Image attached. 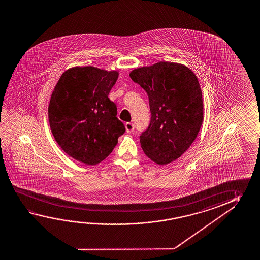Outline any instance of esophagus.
<instances>
[{"mask_svg":"<svg viewBox=\"0 0 260 260\" xmlns=\"http://www.w3.org/2000/svg\"><path fill=\"white\" fill-rule=\"evenodd\" d=\"M125 128H126V132H128V133H131V132L134 131V125L131 123V122H127V123L125 124Z\"/></svg>","mask_w":260,"mask_h":260,"instance_id":"obj_1","label":"esophagus"}]
</instances>
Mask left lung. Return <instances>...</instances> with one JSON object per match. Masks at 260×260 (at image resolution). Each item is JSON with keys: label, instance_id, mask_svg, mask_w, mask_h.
I'll list each match as a JSON object with an SVG mask.
<instances>
[{"label": "left lung", "instance_id": "8db88e82", "mask_svg": "<svg viewBox=\"0 0 260 260\" xmlns=\"http://www.w3.org/2000/svg\"><path fill=\"white\" fill-rule=\"evenodd\" d=\"M129 77L146 90L151 111L141 148L158 165L174 161L196 140L204 118L198 78L183 64L169 61L134 69Z\"/></svg>", "mask_w": 260, "mask_h": 260}]
</instances>
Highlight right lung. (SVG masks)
Here are the masks:
<instances>
[{"label": "right lung", "instance_id": "obj_1", "mask_svg": "<svg viewBox=\"0 0 260 260\" xmlns=\"http://www.w3.org/2000/svg\"><path fill=\"white\" fill-rule=\"evenodd\" d=\"M119 73L93 66L65 71L51 93L48 117L52 135L65 153L86 165L105 159L125 132L108 95Z\"/></svg>", "mask_w": 260, "mask_h": 260}]
</instances>
